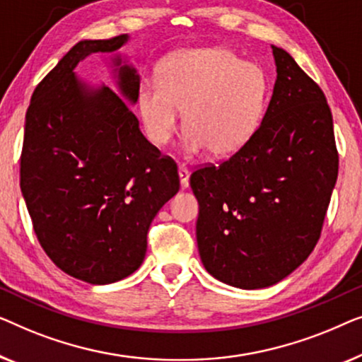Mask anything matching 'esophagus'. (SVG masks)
<instances>
[{"label": "esophagus", "instance_id": "esophagus-1", "mask_svg": "<svg viewBox=\"0 0 362 362\" xmlns=\"http://www.w3.org/2000/svg\"><path fill=\"white\" fill-rule=\"evenodd\" d=\"M179 175H180V185L182 188H187L188 183H190V172L185 165H179Z\"/></svg>", "mask_w": 362, "mask_h": 362}]
</instances>
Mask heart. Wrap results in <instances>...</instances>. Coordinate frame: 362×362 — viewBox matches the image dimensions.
<instances>
[{"instance_id":"heart-1","label":"heart","mask_w":362,"mask_h":362,"mask_svg":"<svg viewBox=\"0 0 362 362\" xmlns=\"http://www.w3.org/2000/svg\"><path fill=\"white\" fill-rule=\"evenodd\" d=\"M159 83L146 81L137 95L149 141L165 146L179 128L180 110L188 131L187 149L215 159L241 151L261 123L267 75L226 47L185 50L162 64Z\"/></svg>"}]
</instances>
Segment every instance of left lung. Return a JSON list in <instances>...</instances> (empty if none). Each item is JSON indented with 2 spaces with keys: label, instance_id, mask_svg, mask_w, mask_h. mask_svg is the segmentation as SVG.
I'll use <instances>...</instances> for the list:
<instances>
[{
  "label": "left lung",
  "instance_id": "left-lung-1",
  "mask_svg": "<svg viewBox=\"0 0 362 362\" xmlns=\"http://www.w3.org/2000/svg\"><path fill=\"white\" fill-rule=\"evenodd\" d=\"M272 54L277 80L261 126L236 154L190 175L203 266L239 288L281 282L310 256L338 177L327 96L288 52Z\"/></svg>",
  "mask_w": 362,
  "mask_h": 362
}]
</instances>
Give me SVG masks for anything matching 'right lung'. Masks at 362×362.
<instances>
[{
    "label": "right lung",
    "mask_w": 362,
    "mask_h": 362,
    "mask_svg": "<svg viewBox=\"0 0 362 362\" xmlns=\"http://www.w3.org/2000/svg\"><path fill=\"white\" fill-rule=\"evenodd\" d=\"M126 40H80L39 81L19 165L45 254L65 274L96 285L141 266L152 220L180 188L175 160L146 139L128 103L108 86L86 88L74 74L86 55L113 52ZM118 77L121 95L136 103L139 75L123 65Z\"/></svg>",
    "instance_id": "obj_1"
}]
</instances>
